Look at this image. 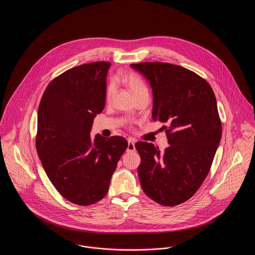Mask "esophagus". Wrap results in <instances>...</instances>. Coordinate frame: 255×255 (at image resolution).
I'll return each instance as SVG.
<instances>
[{
	"label": "esophagus",
	"instance_id": "obj_1",
	"mask_svg": "<svg viewBox=\"0 0 255 255\" xmlns=\"http://www.w3.org/2000/svg\"><path fill=\"white\" fill-rule=\"evenodd\" d=\"M135 147H134V142L131 138L128 139V147H127V152H134Z\"/></svg>",
	"mask_w": 255,
	"mask_h": 255
}]
</instances>
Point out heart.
<instances>
[{
	"instance_id": "heart-1",
	"label": "heart",
	"mask_w": 255,
	"mask_h": 255,
	"mask_svg": "<svg viewBox=\"0 0 255 255\" xmlns=\"http://www.w3.org/2000/svg\"><path fill=\"white\" fill-rule=\"evenodd\" d=\"M118 80L122 81L124 85L127 86L135 98L143 95H148V88L146 87L145 83L143 82L141 77L136 73L133 72H124L121 74ZM115 83H110L106 91V98L108 100H110L115 94Z\"/></svg>"
}]
</instances>
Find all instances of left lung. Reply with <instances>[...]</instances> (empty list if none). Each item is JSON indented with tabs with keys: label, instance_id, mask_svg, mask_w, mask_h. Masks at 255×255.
<instances>
[{
	"label": "left lung",
	"instance_id": "obj_1",
	"mask_svg": "<svg viewBox=\"0 0 255 255\" xmlns=\"http://www.w3.org/2000/svg\"><path fill=\"white\" fill-rule=\"evenodd\" d=\"M143 74L153 92L152 119L163 123L170 145L160 152L146 141L135 143L140 155L137 173L141 188L159 205L189 200L210 170L222 123L212 88L194 72L163 62L131 64Z\"/></svg>",
	"mask_w": 255,
	"mask_h": 255
}]
</instances>
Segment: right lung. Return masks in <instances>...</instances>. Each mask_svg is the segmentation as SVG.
I'll return each mask as SVG.
<instances>
[{"mask_svg":"<svg viewBox=\"0 0 255 255\" xmlns=\"http://www.w3.org/2000/svg\"><path fill=\"white\" fill-rule=\"evenodd\" d=\"M110 66L99 61L66 71L48 85L38 108L37 154L56 190L78 206L105 197L128 146L119 135H90L95 117L105 107Z\"/></svg>","mask_w":255,"mask_h":255,"instance_id":"obj_1","label":"right lung"}]
</instances>
